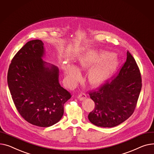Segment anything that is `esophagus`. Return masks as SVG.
Segmentation results:
<instances>
[{
  "label": "esophagus",
  "mask_w": 154,
  "mask_h": 154,
  "mask_svg": "<svg viewBox=\"0 0 154 154\" xmlns=\"http://www.w3.org/2000/svg\"><path fill=\"white\" fill-rule=\"evenodd\" d=\"M86 94L84 93H81L78 96V98L79 99L80 101H83L84 100V99H85L86 98Z\"/></svg>",
  "instance_id": "1"
}]
</instances>
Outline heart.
I'll list each match as a JSON object with an SVG mask.
<instances>
[{
    "mask_svg": "<svg viewBox=\"0 0 154 154\" xmlns=\"http://www.w3.org/2000/svg\"><path fill=\"white\" fill-rule=\"evenodd\" d=\"M119 65V60L114 53H99L90 50L81 56L78 61L79 70L89 69L87 75L88 82L93 86H99L109 78ZM66 81L69 86L75 84L79 78V73L74 66L65 68Z\"/></svg>",
    "mask_w": 154,
    "mask_h": 154,
    "instance_id": "obj_1",
    "label": "heart"
}]
</instances>
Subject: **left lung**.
I'll list each match as a JSON object with an SVG mask.
<instances>
[{
    "mask_svg": "<svg viewBox=\"0 0 154 154\" xmlns=\"http://www.w3.org/2000/svg\"><path fill=\"white\" fill-rule=\"evenodd\" d=\"M142 88L139 68L128 51L127 59L116 77L89 91L95 104L88 115L92 124L98 127L112 128L127 120L133 114Z\"/></svg>",
    "mask_w": 154,
    "mask_h": 154,
    "instance_id": "8db88e82",
    "label": "left lung"
}]
</instances>
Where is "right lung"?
<instances>
[{
	"label": "right lung",
	"mask_w": 154,
	"mask_h": 154,
	"mask_svg": "<svg viewBox=\"0 0 154 154\" xmlns=\"http://www.w3.org/2000/svg\"><path fill=\"white\" fill-rule=\"evenodd\" d=\"M43 43L27 42L13 58L7 83L18 112L28 122L38 127L57 123L64 113L71 94L59 83L58 68L43 60Z\"/></svg>",
	"instance_id": "1"
}]
</instances>
